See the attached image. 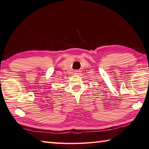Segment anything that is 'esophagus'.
Masks as SVG:
<instances>
[{"label": "esophagus", "mask_w": 149, "mask_h": 149, "mask_svg": "<svg viewBox=\"0 0 149 149\" xmlns=\"http://www.w3.org/2000/svg\"><path fill=\"white\" fill-rule=\"evenodd\" d=\"M79 74V70H75V71L74 72V74H75V75H77V74Z\"/></svg>", "instance_id": "1"}]
</instances>
